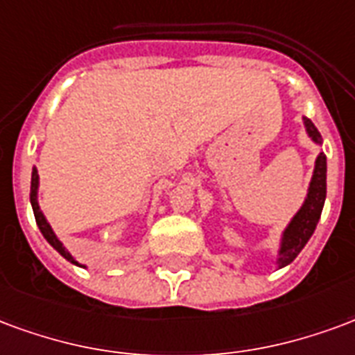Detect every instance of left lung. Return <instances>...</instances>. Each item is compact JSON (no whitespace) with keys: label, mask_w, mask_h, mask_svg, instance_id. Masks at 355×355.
I'll return each mask as SVG.
<instances>
[{"label":"left lung","mask_w":355,"mask_h":355,"mask_svg":"<svg viewBox=\"0 0 355 355\" xmlns=\"http://www.w3.org/2000/svg\"><path fill=\"white\" fill-rule=\"evenodd\" d=\"M304 126H306V132H309L312 141L322 144V136H320V132H318V128L312 124L310 119H304ZM325 195H327V160H325V155L320 153L318 159H315L314 175H312V181H310L309 195L304 198V204L295 214V217L289 221L286 231L282 234L280 252H278V261H276L280 268L289 265L301 253V250L306 245L310 236L314 234L315 225H318L320 216H322Z\"/></svg>","instance_id":"8db88e82"}]
</instances>
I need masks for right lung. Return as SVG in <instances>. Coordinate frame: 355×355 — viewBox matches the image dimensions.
I'll return each instance as SVG.
<instances>
[{"label": "right lung", "instance_id": "right-lung-1", "mask_svg": "<svg viewBox=\"0 0 355 355\" xmlns=\"http://www.w3.org/2000/svg\"><path fill=\"white\" fill-rule=\"evenodd\" d=\"M37 189H40V174H37V170L33 168L32 170V187H30V202H32V208H33V216H35V221H37V227H40L41 234L45 236V240L49 242V244L53 245L56 252L60 253L64 259H68L69 263H73V265H79L77 261L71 257V253L64 248V244H62L60 240H58V236L54 234L53 227L49 225V221L45 219V216H43V211H41L40 208V202H37ZM83 266V265H79Z\"/></svg>", "mask_w": 355, "mask_h": 355}]
</instances>
